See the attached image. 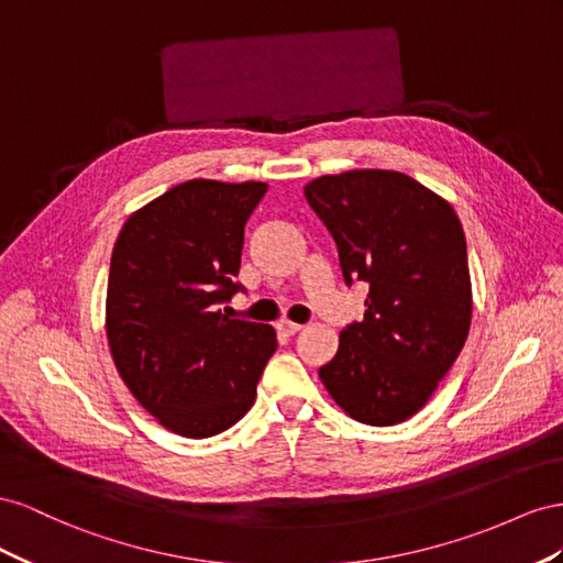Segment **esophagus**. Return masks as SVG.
Returning a JSON list of instances; mask_svg holds the SVG:
<instances>
[{
  "mask_svg": "<svg viewBox=\"0 0 563 563\" xmlns=\"http://www.w3.org/2000/svg\"><path fill=\"white\" fill-rule=\"evenodd\" d=\"M278 330H280L283 334H297V332L301 330V325H299V323H292V320L283 318V320H278Z\"/></svg>",
  "mask_w": 563,
  "mask_h": 563,
  "instance_id": "obj_1",
  "label": "esophagus"
}]
</instances>
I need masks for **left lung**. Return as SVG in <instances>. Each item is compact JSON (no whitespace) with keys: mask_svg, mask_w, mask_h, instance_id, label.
<instances>
[{"mask_svg":"<svg viewBox=\"0 0 563 563\" xmlns=\"http://www.w3.org/2000/svg\"><path fill=\"white\" fill-rule=\"evenodd\" d=\"M336 243L346 285L365 283V313L318 371L353 420L391 427L431 398L467 342L472 280L455 210L410 176L353 169L303 188Z\"/></svg>","mask_w":563,"mask_h":563,"instance_id":"obj_1","label":"left lung"}]
</instances>
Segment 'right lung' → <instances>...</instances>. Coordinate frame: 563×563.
Returning <instances> with one entry per match:
<instances>
[{"mask_svg":"<svg viewBox=\"0 0 563 563\" xmlns=\"http://www.w3.org/2000/svg\"><path fill=\"white\" fill-rule=\"evenodd\" d=\"M266 184L192 179L141 207L110 256L106 334L139 404L169 431L207 439L243 417L276 330L219 307L235 283L245 223Z\"/></svg>","mask_w":563,"mask_h":563,"instance_id":"right-lung-1","label":"right lung"}]
</instances>
